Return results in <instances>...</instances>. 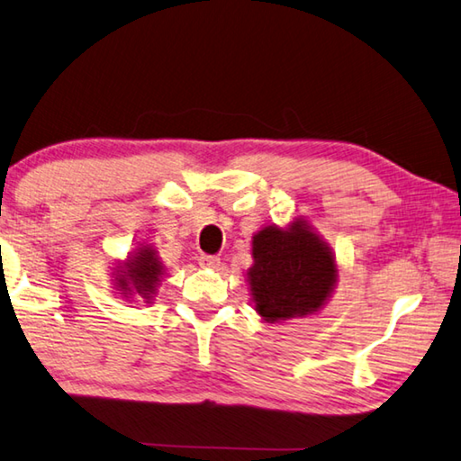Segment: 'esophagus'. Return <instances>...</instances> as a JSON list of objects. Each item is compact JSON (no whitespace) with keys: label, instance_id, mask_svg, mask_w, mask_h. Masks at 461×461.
<instances>
[{"label":"esophagus","instance_id":"34e87169","mask_svg":"<svg viewBox=\"0 0 461 461\" xmlns=\"http://www.w3.org/2000/svg\"><path fill=\"white\" fill-rule=\"evenodd\" d=\"M198 263H200V267L216 269L218 265H221V257H216V255H200L198 257Z\"/></svg>","mask_w":461,"mask_h":461}]
</instances>
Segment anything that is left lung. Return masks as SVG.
Segmentation results:
<instances>
[{"mask_svg": "<svg viewBox=\"0 0 461 461\" xmlns=\"http://www.w3.org/2000/svg\"><path fill=\"white\" fill-rule=\"evenodd\" d=\"M253 259L249 285L255 310L267 321L318 312L336 284L332 253L302 222L287 230L265 226L253 237Z\"/></svg>", "mask_w": 461, "mask_h": 461, "instance_id": "8db88e82", "label": "left lung"}]
</instances>
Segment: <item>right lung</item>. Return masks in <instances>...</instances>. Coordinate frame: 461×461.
Returning a JSON list of instances; mask_svg holds the SVG:
<instances>
[{
  "label": "right lung",
  "instance_id": "add662e5",
  "mask_svg": "<svg viewBox=\"0 0 461 461\" xmlns=\"http://www.w3.org/2000/svg\"><path fill=\"white\" fill-rule=\"evenodd\" d=\"M159 276L161 265L158 257L149 247H145L140 249V253L131 257V259H127L125 267L119 271L115 281L125 297L140 295L143 300H151V295L156 294V287L159 284Z\"/></svg>",
  "mask_w": 461,
  "mask_h": 461
}]
</instances>
